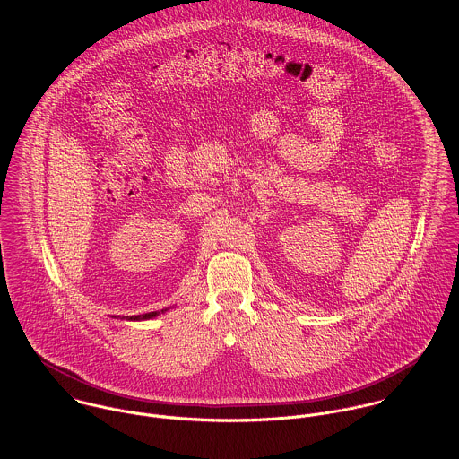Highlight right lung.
Masks as SVG:
<instances>
[{
	"label": "right lung",
	"mask_w": 459,
	"mask_h": 459,
	"mask_svg": "<svg viewBox=\"0 0 459 459\" xmlns=\"http://www.w3.org/2000/svg\"><path fill=\"white\" fill-rule=\"evenodd\" d=\"M166 309H162L160 313H164ZM159 311H155V313H146V315H137V316H127L126 320H129V322H143V320H152V318H155V316H159L160 315Z\"/></svg>",
	"instance_id": "right-lung-1"
}]
</instances>
